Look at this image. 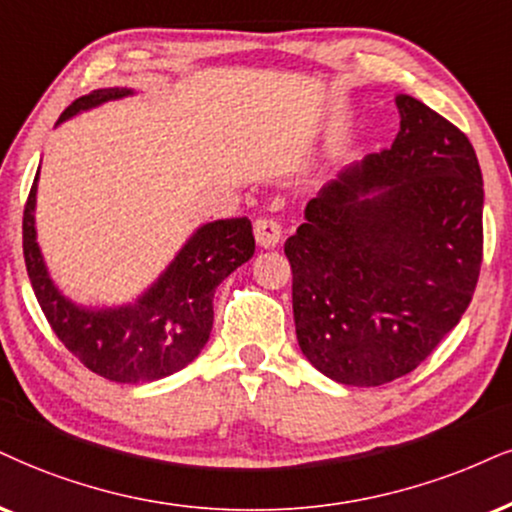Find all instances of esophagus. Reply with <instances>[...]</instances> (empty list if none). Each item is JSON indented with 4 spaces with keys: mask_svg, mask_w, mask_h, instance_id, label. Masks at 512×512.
<instances>
[{
    "mask_svg": "<svg viewBox=\"0 0 512 512\" xmlns=\"http://www.w3.org/2000/svg\"><path fill=\"white\" fill-rule=\"evenodd\" d=\"M254 235H256L258 246H263V249H273V246L280 244L282 239V225L277 223L275 218H261L256 220Z\"/></svg>",
    "mask_w": 512,
    "mask_h": 512,
    "instance_id": "1",
    "label": "esophagus"
}]
</instances>
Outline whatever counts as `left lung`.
Wrapping results in <instances>:
<instances>
[{"mask_svg": "<svg viewBox=\"0 0 512 512\" xmlns=\"http://www.w3.org/2000/svg\"><path fill=\"white\" fill-rule=\"evenodd\" d=\"M394 102V144L327 182L285 242L301 351L349 387L418 368L463 318L482 266L475 149L418 99Z\"/></svg>", "mask_w": 512, "mask_h": 512, "instance_id": "1", "label": "left lung"}]
</instances>
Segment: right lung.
<instances>
[{
  "label": "right lung",
  "mask_w": 512,
  "mask_h": 512,
  "mask_svg": "<svg viewBox=\"0 0 512 512\" xmlns=\"http://www.w3.org/2000/svg\"><path fill=\"white\" fill-rule=\"evenodd\" d=\"M135 94L109 87L75 99L56 125L82 111ZM37 168L23 211V256L30 285L49 325L85 368L111 382L142 384L173 375L204 349L213 327V292L232 270L254 256L246 218L199 225L151 287L123 306H80L56 287L37 244Z\"/></svg>",
  "instance_id": "obj_1"
}]
</instances>
